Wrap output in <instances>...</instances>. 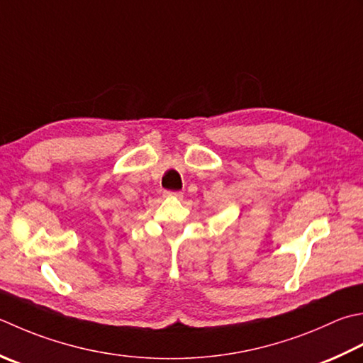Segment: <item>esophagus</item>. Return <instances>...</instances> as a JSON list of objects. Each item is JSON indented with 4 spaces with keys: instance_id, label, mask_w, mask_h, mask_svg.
Masks as SVG:
<instances>
[{
    "instance_id": "esophagus-1",
    "label": "esophagus",
    "mask_w": 363,
    "mask_h": 363,
    "mask_svg": "<svg viewBox=\"0 0 363 363\" xmlns=\"http://www.w3.org/2000/svg\"><path fill=\"white\" fill-rule=\"evenodd\" d=\"M167 196H176V198H182V191H165Z\"/></svg>"
}]
</instances>
